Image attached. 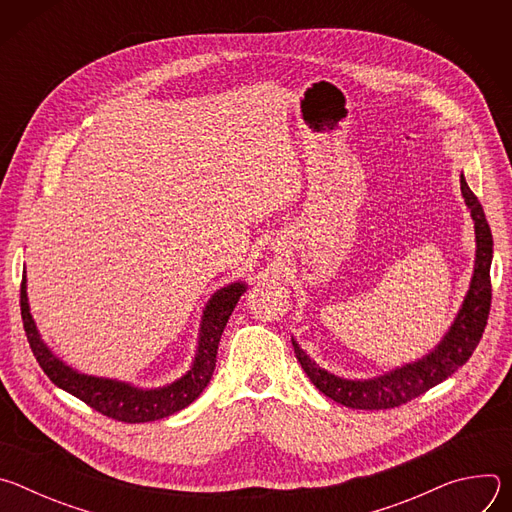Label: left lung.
Wrapping results in <instances>:
<instances>
[{
    "mask_svg": "<svg viewBox=\"0 0 512 512\" xmlns=\"http://www.w3.org/2000/svg\"><path fill=\"white\" fill-rule=\"evenodd\" d=\"M460 188H462L466 206L470 208L474 231H476L474 273H472L470 289L454 324L450 326L444 340L429 354L387 375L367 379V381H348L320 369L318 364L300 348V344L291 338V344H294V352L298 356V362L302 364V369L306 371L310 381L316 385V389H320L332 401L352 409H369V411L393 409L423 395L431 387L440 385L442 381L452 377L472 356L474 348L482 338V332L486 328V320L490 314L492 233L486 223L482 204L466 184L464 174L460 176Z\"/></svg>",
    "mask_w": 512,
    "mask_h": 512,
    "instance_id": "1",
    "label": "left lung"
}]
</instances>
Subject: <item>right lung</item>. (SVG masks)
<instances>
[{"label": "right lung", "instance_id": "1", "mask_svg": "<svg viewBox=\"0 0 512 512\" xmlns=\"http://www.w3.org/2000/svg\"><path fill=\"white\" fill-rule=\"evenodd\" d=\"M245 289L247 285L237 281L223 289H218L216 294L208 300L202 314L198 348H196V356L190 371L182 379L160 389H137V387H131L129 383L81 375L77 371H72L70 367H66L60 358H56L50 352V348L42 342L36 330V324L30 314V306H28L26 273L22 277V287H20V308H22V322H24L30 348L42 371L56 387L64 389L70 395H75L95 411L115 421L145 423V421L164 419L188 407L206 389L216 367L218 342H221L223 330L239 298L245 294Z\"/></svg>", "mask_w": 512, "mask_h": 512}]
</instances>
